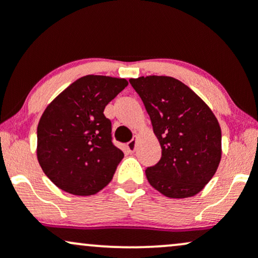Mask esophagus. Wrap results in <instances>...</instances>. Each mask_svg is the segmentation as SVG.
<instances>
[{
	"mask_svg": "<svg viewBox=\"0 0 258 258\" xmlns=\"http://www.w3.org/2000/svg\"><path fill=\"white\" fill-rule=\"evenodd\" d=\"M136 146H137V139H132V141H130L128 143H127V149H128V152L131 153L135 152Z\"/></svg>",
	"mask_w": 258,
	"mask_h": 258,
	"instance_id": "34e87169",
	"label": "esophagus"
}]
</instances>
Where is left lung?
<instances>
[{
    "instance_id": "8db88e82",
    "label": "left lung",
    "mask_w": 258,
    "mask_h": 258,
    "mask_svg": "<svg viewBox=\"0 0 258 258\" xmlns=\"http://www.w3.org/2000/svg\"><path fill=\"white\" fill-rule=\"evenodd\" d=\"M152 120L161 159L148 167L153 188L167 198L194 197L214 177L222 156L221 127L203 99L170 76L130 79Z\"/></svg>"
}]
</instances>
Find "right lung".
<instances>
[{"instance_id": "obj_1", "label": "right lung", "mask_w": 258, "mask_h": 258, "mask_svg": "<svg viewBox=\"0 0 258 258\" xmlns=\"http://www.w3.org/2000/svg\"><path fill=\"white\" fill-rule=\"evenodd\" d=\"M127 80L86 75L44 109L37 126V160L61 190L88 197L110 183L123 153L111 142L104 109Z\"/></svg>"}]
</instances>
